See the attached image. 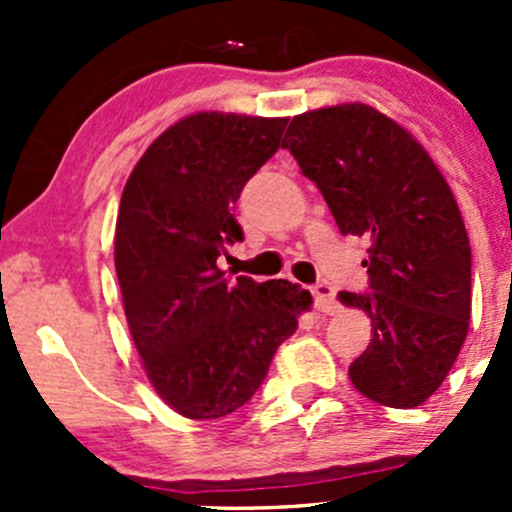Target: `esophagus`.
Here are the masks:
<instances>
[{
  "label": "esophagus",
  "mask_w": 512,
  "mask_h": 512,
  "mask_svg": "<svg viewBox=\"0 0 512 512\" xmlns=\"http://www.w3.org/2000/svg\"><path fill=\"white\" fill-rule=\"evenodd\" d=\"M312 297H314V307H317V312L334 314L339 309L337 292H334V287H329V285L312 287Z\"/></svg>",
  "instance_id": "obj_1"
}]
</instances>
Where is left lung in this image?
Segmentation results:
<instances>
[{
    "label": "left lung",
    "mask_w": 512,
    "mask_h": 512,
    "mask_svg": "<svg viewBox=\"0 0 512 512\" xmlns=\"http://www.w3.org/2000/svg\"><path fill=\"white\" fill-rule=\"evenodd\" d=\"M282 146L322 190L342 235L369 237V294L339 302L371 317L349 366L354 389L391 409L421 406L451 371L471 319V242L426 148L366 103L292 118Z\"/></svg>",
    "instance_id": "obj_1"
}]
</instances>
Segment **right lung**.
Segmentation results:
<instances>
[{
	"label": "right lung",
	"instance_id": "obj_1",
	"mask_svg": "<svg viewBox=\"0 0 512 512\" xmlns=\"http://www.w3.org/2000/svg\"><path fill=\"white\" fill-rule=\"evenodd\" d=\"M285 126L242 113L185 116L148 146L123 188L116 275L126 322L148 381L185 418L210 421L247 404L312 307L292 282H230L218 267L242 240L232 208Z\"/></svg>",
	"mask_w": 512,
	"mask_h": 512
}]
</instances>
